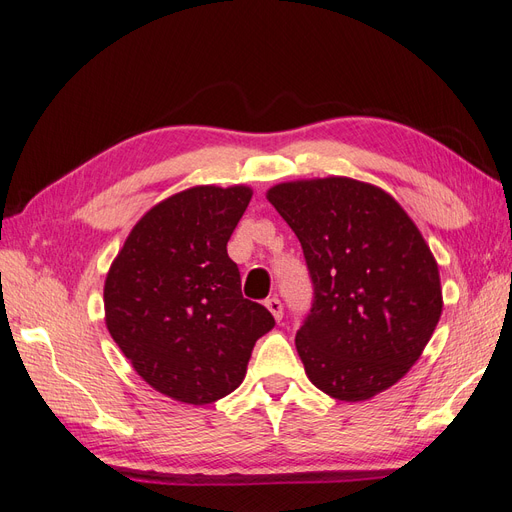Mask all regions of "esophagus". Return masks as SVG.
<instances>
[{"instance_id": "1", "label": "esophagus", "mask_w": 512, "mask_h": 512, "mask_svg": "<svg viewBox=\"0 0 512 512\" xmlns=\"http://www.w3.org/2000/svg\"><path fill=\"white\" fill-rule=\"evenodd\" d=\"M265 305H267V309H269V312L273 314V318H275L277 322H280V320L284 318V305H282V301H280V299H277V297H271V299H267V301H265Z\"/></svg>"}]
</instances>
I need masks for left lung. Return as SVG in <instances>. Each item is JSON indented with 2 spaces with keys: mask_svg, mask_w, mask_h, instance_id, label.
Masks as SVG:
<instances>
[{
  "mask_svg": "<svg viewBox=\"0 0 512 512\" xmlns=\"http://www.w3.org/2000/svg\"><path fill=\"white\" fill-rule=\"evenodd\" d=\"M269 203L301 241L314 303L297 352L316 389L365 401L404 378L442 314L438 262L397 200L350 177L277 183Z\"/></svg>",
  "mask_w": 512,
  "mask_h": 512,
  "instance_id": "obj_1",
  "label": "left lung"
}]
</instances>
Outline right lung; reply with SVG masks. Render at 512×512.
I'll list each match as a JSON object with an SVG mask.
<instances>
[{"mask_svg":"<svg viewBox=\"0 0 512 512\" xmlns=\"http://www.w3.org/2000/svg\"><path fill=\"white\" fill-rule=\"evenodd\" d=\"M252 200L247 185H196L151 207L113 260L104 320L151 389L205 406L243 382L256 339L275 327L243 299L226 243Z\"/></svg>","mask_w":512,"mask_h":512,"instance_id":"add662e5","label":"right lung"}]
</instances>
